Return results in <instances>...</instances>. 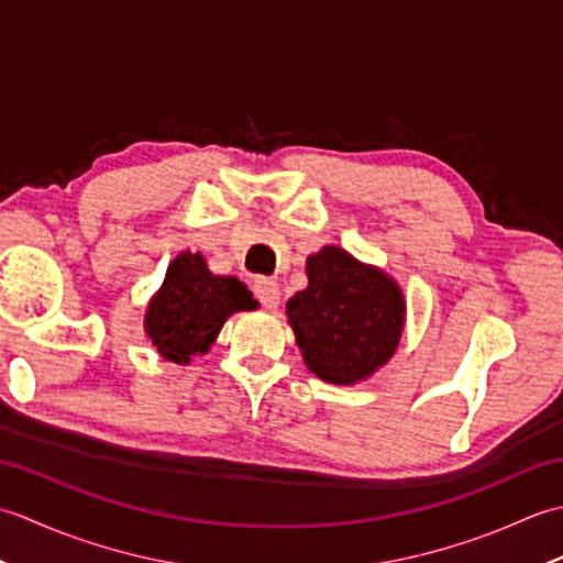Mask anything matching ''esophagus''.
<instances>
[{
    "label": "esophagus",
    "mask_w": 563,
    "mask_h": 563,
    "mask_svg": "<svg viewBox=\"0 0 563 563\" xmlns=\"http://www.w3.org/2000/svg\"><path fill=\"white\" fill-rule=\"evenodd\" d=\"M254 292L258 297V302L266 307V309H275L280 302V288L278 283H275L273 278H258L254 283Z\"/></svg>",
    "instance_id": "esophagus-1"
}]
</instances>
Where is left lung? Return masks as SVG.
Masks as SVG:
<instances>
[{
    "mask_svg": "<svg viewBox=\"0 0 563 563\" xmlns=\"http://www.w3.org/2000/svg\"><path fill=\"white\" fill-rule=\"evenodd\" d=\"M307 275V290L288 302L307 367L333 385L373 375L401 336L404 297L397 283L336 246L309 256Z\"/></svg>",
    "mask_w": 563,
    "mask_h": 563,
    "instance_id": "1",
    "label": "left lung"
}]
</instances>
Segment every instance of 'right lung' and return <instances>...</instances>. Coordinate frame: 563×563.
Returning a JSON list of instances; mask_svg holds the SVG:
<instances>
[{"mask_svg":"<svg viewBox=\"0 0 563 563\" xmlns=\"http://www.w3.org/2000/svg\"><path fill=\"white\" fill-rule=\"evenodd\" d=\"M254 295L236 278L212 275L200 254H181L166 271L162 290L147 307L145 329L157 351L174 363L206 353L227 317L254 309Z\"/></svg>","mask_w":563,"mask_h":563,"instance_id":"add662e5","label":"right lung"}]
</instances>
